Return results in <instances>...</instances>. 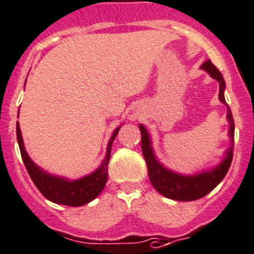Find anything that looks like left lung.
<instances>
[{
  "instance_id": "8db88e82",
  "label": "left lung",
  "mask_w": 254,
  "mask_h": 254,
  "mask_svg": "<svg viewBox=\"0 0 254 254\" xmlns=\"http://www.w3.org/2000/svg\"><path fill=\"white\" fill-rule=\"evenodd\" d=\"M201 68L205 70L212 78L216 79L220 84L219 99L224 104H226L225 101L224 91H225V81L220 71L215 67L214 64L210 60L205 61L201 65ZM227 120L230 123L229 135L231 139V146L227 150L226 156L222 160L221 163L216 166L215 168L204 172L196 173L193 176H183L179 173L172 172L165 166L161 165L156 158L153 148L151 146V139L148 135L147 130L145 129L143 125L140 124V131H141V150L145 157L146 165H147L148 177L155 187L156 190L160 194H162L166 198L173 199L178 201H191L200 199L209 194L220 182L224 179L229 171L230 166L232 162V156H234V135H235V123L234 117H232L231 109L227 107Z\"/></svg>"
}]
</instances>
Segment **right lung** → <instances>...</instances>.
Here are the masks:
<instances>
[{"label":"right lung","mask_w":254,"mask_h":254,"mask_svg":"<svg viewBox=\"0 0 254 254\" xmlns=\"http://www.w3.org/2000/svg\"><path fill=\"white\" fill-rule=\"evenodd\" d=\"M119 129L120 127H118L113 132L111 140L108 142V147H107V155L102 165L93 173L76 179V181H68L66 178L49 175L42 168L38 167L30 160L27 151H25L22 132H20V127L18 123L17 140L25 168H27L33 183L39 189L40 193L53 203L63 204V205L67 206H81L96 199L106 187L107 181H108V163L109 158H111L112 143L114 141Z\"/></svg>","instance_id":"obj_1"}]
</instances>
